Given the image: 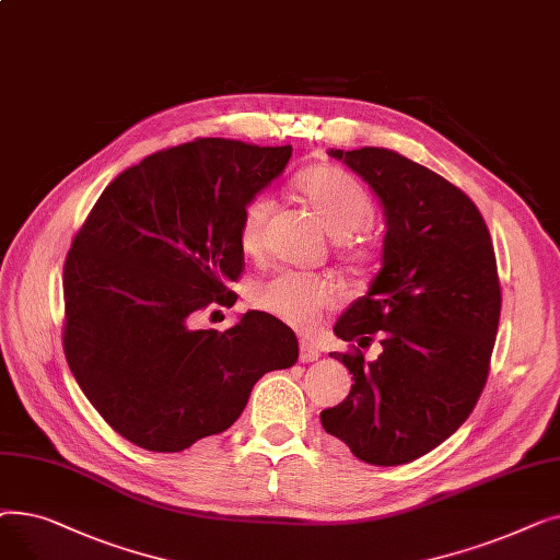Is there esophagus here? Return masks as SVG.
<instances>
[{"mask_svg": "<svg viewBox=\"0 0 560 560\" xmlns=\"http://www.w3.org/2000/svg\"><path fill=\"white\" fill-rule=\"evenodd\" d=\"M319 359V351L315 345H311L308 340H300V361L302 363H313Z\"/></svg>", "mask_w": 560, "mask_h": 560, "instance_id": "1", "label": "esophagus"}]
</instances>
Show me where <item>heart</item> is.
<instances>
[{
	"label": "heart",
	"mask_w": 560,
	"mask_h": 560,
	"mask_svg": "<svg viewBox=\"0 0 560 560\" xmlns=\"http://www.w3.org/2000/svg\"><path fill=\"white\" fill-rule=\"evenodd\" d=\"M295 190L336 238L338 258L347 265V270L365 275L376 260V245L357 233L374 220V199L365 186L331 163H317L298 176ZM272 211L275 203L265 192H256L243 203L238 220L243 252H260ZM252 304L290 327L308 331L317 325L322 313L336 304V288L327 277L288 270L256 283Z\"/></svg>",
	"instance_id": "heart-1"
}]
</instances>
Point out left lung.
<instances>
[{
    "instance_id": "obj_1",
    "label": "left lung",
    "mask_w": 560,
    "mask_h": 560,
    "mask_svg": "<svg viewBox=\"0 0 560 560\" xmlns=\"http://www.w3.org/2000/svg\"><path fill=\"white\" fill-rule=\"evenodd\" d=\"M386 209L384 268L336 322V336L385 351L365 364L357 345L334 359L354 386L319 413L370 465H404L467 420L486 386L502 311L497 258L477 203L429 167L386 147L331 150Z\"/></svg>"
}]
</instances>
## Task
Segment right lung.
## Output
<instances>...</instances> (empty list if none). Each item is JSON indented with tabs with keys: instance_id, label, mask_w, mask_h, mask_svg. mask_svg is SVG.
I'll list each match as a JSON object with an SVG mask.
<instances>
[{
	"instance_id": "1",
	"label": "right lung",
	"mask_w": 560,
	"mask_h": 560,
	"mask_svg": "<svg viewBox=\"0 0 560 560\" xmlns=\"http://www.w3.org/2000/svg\"><path fill=\"white\" fill-rule=\"evenodd\" d=\"M292 147L197 138L127 167L104 188L63 265V349L97 413L129 443L182 452L241 418L256 381L298 363L281 319L249 311L226 331L199 313L233 306L245 270L243 203Z\"/></svg>"
}]
</instances>
